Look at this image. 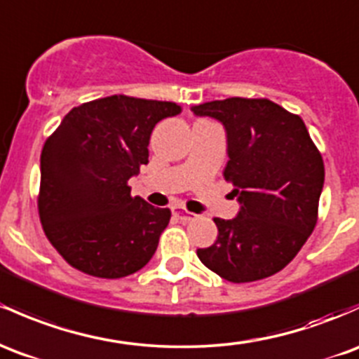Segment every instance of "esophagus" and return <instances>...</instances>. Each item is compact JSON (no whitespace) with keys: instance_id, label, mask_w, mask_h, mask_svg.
<instances>
[{"instance_id":"34e87169","label":"esophagus","mask_w":359,"mask_h":359,"mask_svg":"<svg viewBox=\"0 0 359 359\" xmlns=\"http://www.w3.org/2000/svg\"><path fill=\"white\" fill-rule=\"evenodd\" d=\"M172 215L175 216V218L182 219V222H191V219L194 218V215L189 212L184 206H172Z\"/></svg>"}]
</instances>
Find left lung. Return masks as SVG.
Segmentation results:
<instances>
[{"instance_id": "1", "label": "left lung", "mask_w": 359, "mask_h": 359, "mask_svg": "<svg viewBox=\"0 0 359 359\" xmlns=\"http://www.w3.org/2000/svg\"><path fill=\"white\" fill-rule=\"evenodd\" d=\"M226 129L223 175L242 204L233 219L215 218L216 242L201 262L230 283H252L286 267L318 218L324 160L300 116L267 98L231 97L192 107Z\"/></svg>"}]
</instances>
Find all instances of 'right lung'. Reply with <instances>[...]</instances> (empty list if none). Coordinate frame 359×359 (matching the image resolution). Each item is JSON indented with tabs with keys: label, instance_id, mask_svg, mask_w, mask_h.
Returning <instances> with one entry per match:
<instances>
[{
	"label": "right lung",
	"instance_id": "1",
	"mask_svg": "<svg viewBox=\"0 0 359 359\" xmlns=\"http://www.w3.org/2000/svg\"><path fill=\"white\" fill-rule=\"evenodd\" d=\"M175 102L110 95L73 107L46 140L37 208L47 240L74 269L117 279L148 264L168 208L131 196L153 128Z\"/></svg>",
	"mask_w": 359,
	"mask_h": 359
}]
</instances>
